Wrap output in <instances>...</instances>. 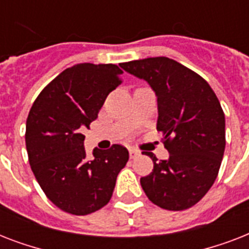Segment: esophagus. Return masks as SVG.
<instances>
[{"instance_id":"esophagus-1","label":"esophagus","mask_w":249,"mask_h":249,"mask_svg":"<svg viewBox=\"0 0 249 249\" xmlns=\"http://www.w3.org/2000/svg\"><path fill=\"white\" fill-rule=\"evenodd\" d=\"M140 154L141 152L138 151V150H136V148H130V150H129V158H130V159H136L137 156H140Z\"/></svg>"}]
</instances>
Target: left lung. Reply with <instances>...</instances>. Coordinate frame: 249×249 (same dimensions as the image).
I'll return each mask as SVG.
<instances>
[{"label": "left lung", "instance_id": "left-lung-1", "mask_svg": "<svg viewBox=\"0 0 249 249\" xmlns=\"http://www.w3.org/2000/svg\"><path fill=\"white\" fill-rule=\"evenodd\" d=\"M144 80L158 98L156 129L164 134L169 158L146 152L154 170L141 178L150 200L168 211L193 207L208 193L225 151V115L216 94L201 76L166 56L121 63Z\"/></svg>", "mask_w": 249, "mask_h": 249}]
</instances>
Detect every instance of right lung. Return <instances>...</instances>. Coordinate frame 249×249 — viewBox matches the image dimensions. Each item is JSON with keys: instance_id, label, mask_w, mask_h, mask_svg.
Segmentation results:
<instances>
[{"instance_id": "obj_1", "label": "right lung", "mask_w": 249, "mask_h": 249, "mask_svg": "<svg viewBox=\"0 0 249 249\" xmlns=\"http://www.w3.org/2000/svg\"><path fill=\"white\" fill-rule=\"evenodd\" d=\"M116 64L80 63L64 70L33 103L25 125V146L37 182L53 204L85 216L105 207L129 152L113 144L86 158L83 133L106 98L121 83Z\"/></svg>"}]
</instances>
